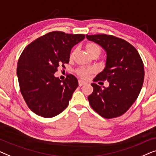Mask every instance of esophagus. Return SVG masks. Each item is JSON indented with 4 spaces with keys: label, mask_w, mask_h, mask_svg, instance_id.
Wrapping results in <instances>:
<instances>
[{
    "label": "esophagus",
    "mask_w": 156,
    "mask_h": 156,
    "mask_svg": "<svg viewBox=\"0 0 156 156\" xmlns=\"http://www.w3.org/2000/svg\"><path fill=\"white\" fill-rule=\"evenodd\" d=\"M85 84H86V83L84 82V81H83V80H80L78 81V85H79V86H83V85H85Z\"/></svg>",
    "instance_id": "1"
}]
</instances>
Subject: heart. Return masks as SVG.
Listing matches in <instances>:
<instances>
[{
    "instance_id": "obj_1",
    "label": "heart",
    "mask_w": 156,
    "mask_h": 156,
    "mask_svg": "<svg viewBox=\"0 0 156 156\" xmlns=\"http://www.w3.org/2000/svg\"><path fill=\"white\" fill-rule=\"evenodd\" d=\"M85 50L87 52V54H89L90 56H92L93 55H97L98 56L100 53L101 49L100 47L98 44L95 42H88L87 43L85 46ZM76 51L75 49L73 50L70 54V59L72 60L75 56ZM92 69H87V68H82V69H78L77 71V73L79 76H80L81 78H87L88 77L90 74L92 73Z\"/></svg>"
}]
</instances>
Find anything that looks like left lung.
Masks as SVG:
<instances>
[{
    "label": "left lung",
    "mask_w": 156,
    "mask_h": 156,
    "mask_svg": "<svg viewBox=\"0 0 156 156\" xmlns=\"http://www.w3.org/2000/svg\"><path fill=\"white\" fill-rule=\"evenodd\" d=\"M86 37L107 53L105 69L94 80L109 83L107 87L92 83L90 105L106 119L119 117L130 108L141 92L144 80L143 61L136 48L121 38L104 34H86Z\"/></svg>",
    "instance_id": "1"
}]
</instances>
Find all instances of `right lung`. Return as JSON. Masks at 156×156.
I'll return each mask as SVG.
<instances>
[{
    "label": "right lung",
    "instance_id": "add662e5",
    "mask_svg": "<svg viewBox=\"0 0 156 156\" xmlns=\"http://www.w3.org/2000/svg\"><path fill=\"white\" fill-rule=\"evenodd\" d=\"M84 34L54 31L28 44L20 56L17 75L22 95L36 115L51 118L66 108L78 86L77 78L69 74L64 80L54 76L59 66L69 63L74 45Z\"/></svg>",
    "mask_w": 156,
    "mask_h": 156
}]
</instances>
